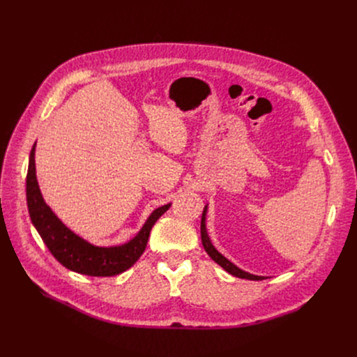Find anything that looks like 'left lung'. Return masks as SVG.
I'll list each match as a JSON object with an SVG mask.
<instances>
[{"label": "left lung", "instance_id": "left-lung-1", "mask_svg": "<svg viewBox=\"0 0 357 357\" xmlns=\"http://www.w3.org/2000/svg\"><path fill=\"white\" fill-rule=\"evenodd\" d=\"M205 213H207V207L204 208L202 211V218H201V240H202V246L205 249V252L208 253V256L215 261V264H218L224 271H227L229 273H231L233 276H237V278H241V279H250V280H264L265 276H256V275H252V273H248L245 271L238 269L236 265H233L231 261L229 259L224 257L214 246L213 243L207 234V229H205Z\"/></svg>", "mask_w": 357, "mask_h": 357}]
</instances>
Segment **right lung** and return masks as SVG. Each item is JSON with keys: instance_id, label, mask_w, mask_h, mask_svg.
Segmentation results:
<instances>
[{"instance_id": "obj_1", "label": "right lung", "mask_w": 357, "mask_h": 357, "mask_svg": "<svg viewBox=\"0 0 357 357\" xmlns=\"http://www.w3.org/2000/svg\"><path fill=\"white\" fill-rule=\"evenodd\" d=\"M34 150L36 143L33 144L29 159L26 181L27 207L33 226L39 231L54 259L66 269L88 276H114L133 266L146 249L150 230L159 217L169 210L171 204L162 205L150 214L137 236L126 245L114 248L93 246L70 231L43 201L36 178Z\"/></svg>"}]
</instances>
